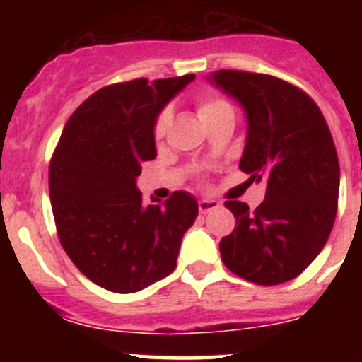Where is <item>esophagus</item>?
Instances as JSON below:
<instances>
[{
  "mask_svg": "<svg viewBox=\"0 0 362 362\" xmlns=\"http://www.w3.org/2000/svg\"><path fill=\"white\" fill-rule=\"evenodd\" d=\"M199 212L201 214H209L212 212V210H217L219 209V203L214 199H199Z\"/></svg>",
  "mask_w": 362,
  "mask_h": 362,
  "instance_id": "1",
  "label": "esophagus"
}]
</instances>
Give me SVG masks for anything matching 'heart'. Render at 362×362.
<instances>
[{
  "mask_svg": "<svg viewBox=\"0 0 362 362\" xmlns=\"http://www.w3.org/2000/svg\"><path fill=\"white\" fill-rule=\"evenodd\" d=\"M228 112H233V108L225 99L216 98V95H201L197 99V116H199L203 123H209L214 117L221 116V114H228ZM168 124H170V112L163 110L158 116V119H156V124H153V136H156V139L165 137Z\"/></svg>",
  "mask_w": 362,
  "mask_h": 362,
  "instance_id": "b5f03b06",
  "label": "heart"
}]
</instances>
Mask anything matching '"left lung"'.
<instances>
[{"mask_svg": "<svg viewBox=\"0 0 362 362\" xmlns=\"http://www.w3.org/2000/svg\"><path fill=\"white\" fill-rule=\"evenodd\" d=\"M209 81L245 110L239 168L267 183L254 212L241 201L225 203L235 228L221 239V259L255 284L286 283L317 257L334 226L339 159L330 129L313 99L279 78L216 70Z\"/></svg>", "mask_w": 362, "mask_h": 362, "instance_id": "8db88e82", "label": "left lung"}]
</instances>
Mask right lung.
I'll use <instances>...</instances> for the list:
<instances>
[{
	"mask_svg": "<svg viewBox=\"0 0 362 362\" xmlns=\"http://www.w3.org/2000/svg\"><path fill=\"white\" fill-rule=\"evenodd\" d=\"M196 76L108 85L66 121L49 168L57 235L83 276L132 293L170 276L181 239L197 217L188 192L143 204L136 181L156 159L159 112Z\"/></svg>",
	"mask_w": 362,
	"mask_h": 362,
	"instance_id": "obj_1",
	"label": "right lung"
}]
</instances>
